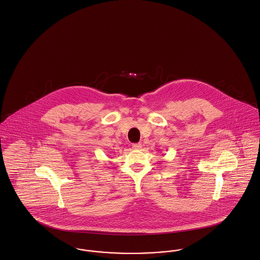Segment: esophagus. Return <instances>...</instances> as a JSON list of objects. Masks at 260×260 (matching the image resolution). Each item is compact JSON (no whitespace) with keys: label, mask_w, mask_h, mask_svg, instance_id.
Returning <instances> with one entry per match:
<instances>
[{"label":"esophagus","mask_w":260,"mask_h":260,"mask_svg":"<svg viewBox=\"0 0 260 260\" xmlns=\"http://www.w3.org/2000/svg\"><path fill=\"white\" fill-rule=\"evenodd\" d=\"M133 148L136 150H140L142 148V144H133Z\"/></svg>","instance_id":"obj_1"}]
</instances>
